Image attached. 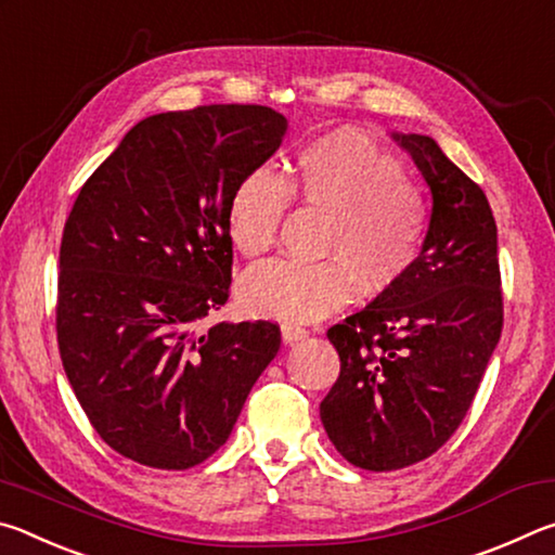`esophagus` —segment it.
I'll list each match as a JSON object with an SVG mask.
<instances>
[{"mask_svg":"<svg viewBox=\"0 0 555 555\" xmlns=\"http://www.w3.org/2000/svg\"><path fill=\"white\" fill-rule=\"evenodd\" d=\"M306 335H308V331H306L304 325H298V323H284V325H281V337H284L286 345L296 343V340H304Z\"/></svg>","mask_w":555,"mask_h":555,"instance_id":"1","label":"esophagus"}]
</instances>
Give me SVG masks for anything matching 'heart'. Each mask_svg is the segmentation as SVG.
<instances>
[{"label": "heart", "instance_id": "obj_1", "mask_svg": "<svg viewBox=\"0 0 555 555\" xmlns=\"http://www.w3.org/2000/svg\"><path fill=\"white\" fill-rule=\"evenodd\" d=\"M291 193L333 215L323 240L325 261L276 259L251 269L240 284L249 313L276 321H315L350 304L397 288L416 269L428 237L424 193L403 178L401 164L360 131H333L306 144L284 178L259 166L228 201L232 247L259 259L274 247Z\"/></svg>", "mask_w": 555, "mask_h": 555}]
</instances>
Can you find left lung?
Instances as JSON below:
<instances>
[{"label":"left lung","instance_id":"8db88e82","mask_svg":"<svg viewBox=\"0 0 555 555\" xmlns=\"http://www.w3.org/2000/svg\"><path fill=\"white\" fill-rule=\"evenodd\" d=\"M434 195L416 269L327 331L340 377L321 421L347 463H421L463 424L502 335L496 224L482 188L424 134H393Z\"/></svg>","mask_w":555,"mask_h":555}]
</instances>
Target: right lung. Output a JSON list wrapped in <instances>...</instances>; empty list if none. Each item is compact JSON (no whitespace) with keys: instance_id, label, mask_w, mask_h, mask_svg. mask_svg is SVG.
Segmentation results:
<instances>
[{"instance_id":"right-lung-1","label":"right lung","mask_w":555,"mask_h":555,"mask_svg":"<svg viewBox=\"0 0 555 555\" xmlns=\"http://www.w3.org/2000/svg\"><path fill=\"white\" fill-rule=\"evenodd\" d=\"M286 129L261 105L146 117L73 203L55 306L63 370L100 438L139 465L208 460L279 352L276 323L201 325L230 298V195Z\"/></svg>"}]
</instances>
